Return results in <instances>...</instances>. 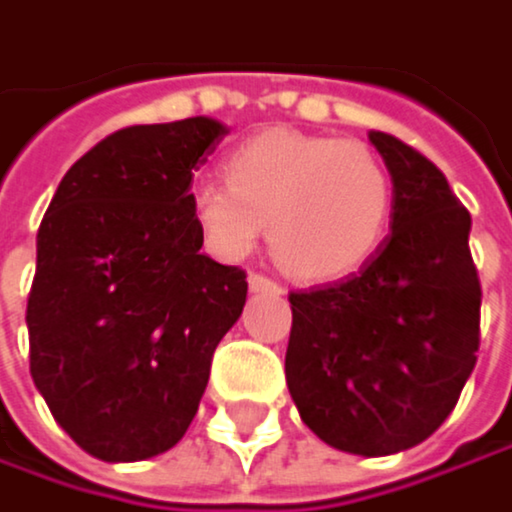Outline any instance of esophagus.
<instances>
[{"label":"esophagus","mask_w":512,"mask_h":512,"mask_svg":"<svg viewBox=\"0 0 512 512\" xmlns=\"http://www.w3.org/2000/svg\"><path fill=\"white\" fill-rule=\"evenodd\" d=\"M248 288H251L254 294H261V291H279V285H276L270 276H264V273H251V276H248Z\"/></svg>","instance_id":"esophagus-1"}]
</instances>
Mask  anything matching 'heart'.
Listing matches in <instances>:
<instances>
[{
	"label": "heart",
	"mask_w": 512,
	"mask_h": 512,
	"mask_svg": "<svg viewBox=\"0 0 512 512\" xmlns=\"http://www.w3.org/2000/svg\"><path fill=\"white\" fill-rule=\"evenodd\" d=\"M224 182L191 191L206 245L239 261L270 227L273 258L312 282L360 270L393 212L390 170L357 140L264 131L227 155Z\"/></svg>",
	"instance_id": "obj_1"
}]
</instances>
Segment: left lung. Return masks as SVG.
Listing matches in <instances>:
<instances>
[{
	"label": "left lung",
	"instance_id": "8db88e82",
	"mask_svg": "<svg viewBox=\"0 0 512 512\" xmlns=\"http://www.w3.org/2000/svg\"><path fill=\"white\" fill-rule=\"evenodd\" d=\"M393 179L390 236L360 273L294 291L285 375L303 423L330 447L390 456L456 408L480 348L471 212L414 146L369 131Z\"/></svg>",
	"mask_w": 512,
	"mask_h": 512
}]
</instances>
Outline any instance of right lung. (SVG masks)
<instances>
[{"instance_id": "1", "label": "right lung", "mask_w": 512, "mask_h": 512, "mask_svg": "<svg viewBox=\"0 0 512 512\" xmlns=\"http://www.w3.org/2000/svg\"><path fill=\"white\" fill-rule=\"evenodd\" d=\"M224 134L209 116L113 131L71 164L41 218L29 372L101 462H140L185 435L242 315L245 273L200 254L191 212L194 170Z\"/></svg>"}]
</instances>
